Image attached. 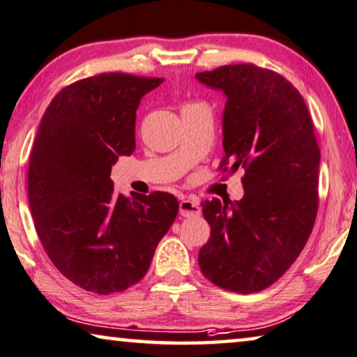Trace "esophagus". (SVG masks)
Instances as JSON below:
<instances>
[{
  "label": "esophagus",
  "instance_id": "34e87169",
  "mask_svg": "<svg viewBox=\"0 0 357 357\" xmlns=\"http://www.w3.org/2000/svg\"><path fill=\"white\" fill-rule=\"evenodd\" d=\"M179 213H181V216H184V218H194V216H199L202 210L195 200L184 199L179 202Z\"/></svg>",
  "mask_w": 357,
  "mask_h": 357
}]
</instances>
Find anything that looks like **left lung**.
Wrapping results in <instances>:
<instances>
[{"instance_id":"1","label":"left lung","mask_w":357,"mask_h":357,"mask_svg":"<svg viewBox=\"0 0 357 357\" xmlns=\"http://www.w3.org/2000/svg\"><path fill=\"white\" fill-rule=\"evenodd\" d=\"M195 77L227 98L220 169H245L241 200L202 204L211 234L199 264L221 289L255 294L287 273L314 227L321 162L314 123L303 96L278 72L234 63Z\"/></svg>"}]
</instances>
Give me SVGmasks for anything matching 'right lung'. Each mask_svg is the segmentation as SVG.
I'll use <instances>...</instances> for the list:
<instances>
[{"label": "right lung", "instance_id": "right-lung-1", "mask_svg": "<svg viewBox=\"0 0 357 357\" xmlns=\"http://www.w3.org/2000/svg\"><path fill=\"white\" fill-rule=\"evenodd\" d=\"M163 78L109 72L62 88L43 115L29 163L40 242L62 275L98 295L144 278L178 215L168 192L125 197L112 165L136 147V109Z\"/></svg>", "mask_w": 357, "mask_h": 357}]
</instances>
